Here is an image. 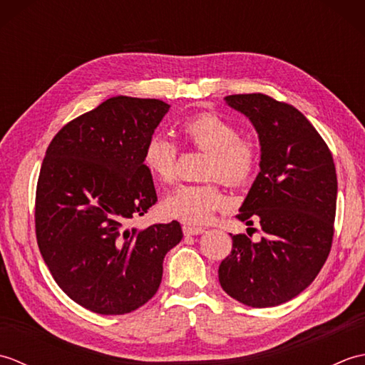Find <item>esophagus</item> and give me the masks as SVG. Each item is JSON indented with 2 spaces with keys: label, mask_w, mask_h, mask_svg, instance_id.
Segmentation results:
<instances>
[{
  "label": "esophagus",
  "mask_w": 365,
  "mask_h": 365,
  "mask_svg": "<svg viewBox=\"0 0 365 365\" xmlns=\"http://www.w3.org/2000/svg\"><path fill=\"white\" fill-rule=\"evenodd\" d=\"M183 234L190 237V235H200L204 234L202 227H195V226H183Z\"/></svg>",
  "instance_id": "obj_1"
}]
</instances>
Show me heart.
<instances>
[{
  "instance_id": "heart-1",
  "label": "heart",
  "mask_w": 365,
  "mask_h": 365,
  "mask_svg": "<svg viewBox=\"0 0 365 365\" xmlns=\"http://www.w3.org/2000/svg\"><path fill=\"white\" fill-rule=\"evenodd\" d=\"M180 133L190 144L208 152L207 175L220 177L229 185H243L251 180L259 165V147L251 139L240 138L234 123L216 114L202 113L185 120ZM177 144L165 135L149 138L143 161L150 175L163 183L175 178ZM169 218L187 224L207 222L215 212L226 207V197L216 183L180 185L169 191L161 202Z\"/></svg>"
}]
</instances>
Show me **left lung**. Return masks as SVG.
<instances>
[{
  "label": "left lung",
  "mask_w": 365,
  "mask_h": 365,
  "mask_svg": "<svg viewBox=\"0 0 365 365\" xmlns=\"http://www.w3.org/2000/svg\"><path fill=\"white\" fill-rule=\"evenodd\" d=\"M257 131L260 173L238 220L263 230L259 242L232 235L218 276L229 297L251 307L290 301L312 284L331 251L337 175L319 131L297 108L263 94L224 97Z\"/></svg>",
  "instance_id": "left-lung-1"
}]
</instances>
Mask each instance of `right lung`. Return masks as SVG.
<instances>
[{
  "instance_id": "add662e5",
  "label": "right lung",
  "mask_w": 365,
  "mask_h": 365,
  "mask_svg": "<svg viewBox=\"0 0 365 365\" xmlns=\"http://www.w3.org/2000/svg\"><path fill=\"white\" fill-rule=\"evenodd\" d=\"M169 108L157 98H108L46 149L36 192L38 250L67 297L96 314L145 304L183 237L177 221L127 227L157 202L143 153Z\"/></svg>"
}]
</instances>
